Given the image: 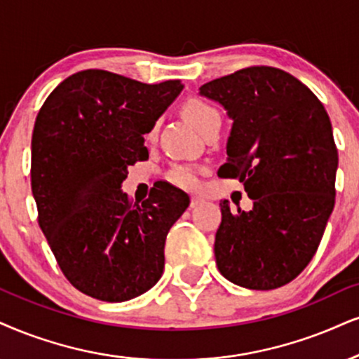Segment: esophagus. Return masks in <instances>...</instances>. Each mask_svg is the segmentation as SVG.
<instances>
[{"mask_svg": "<svg viewBox=\"0 0 359 359\" xmlns=\"http://www.w3.org/2000/svg\"><path fill=\"white\" fill-rule=\"evenodd\" d=\"M201 203H203V198H200V196H191V201H189V206L196 208V206H200Z\"/></svg>", "mask_w": 359, "mask_h": 359, "instance_id": "34e87169", "label": "esophagus"}]
</instances>
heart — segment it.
<instances>
[{
  "label": "heart",
  "mask_w": 359,
  "mask_h": 359,
  "mask_svg": "<svg viewBox=\"0 0 359 359\" xmlns=\"http://www.w3.org/2000/svg\"><path fill=\"white\" fill-rule=\"evenodd\" d=\"M183 114L191 125L196 128L201 135L210 130L211 126L216 123H221V114L213 104L206 103L205 100L200 98H191L183 104ZM154 133H156V125H154L148 133V138H154ZM168 180L172 184L180 188H194L198 184V175L196 170L193 166H175L171 168L168 172Z\"/></svg>",
  "instance_id": "1"
}]
</instances>
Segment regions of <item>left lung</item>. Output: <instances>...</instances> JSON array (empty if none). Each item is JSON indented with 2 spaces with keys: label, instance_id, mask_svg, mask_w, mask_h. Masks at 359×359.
I'll use <instances>...</instances> for the list:
<instances>
[{
  "label": "left lung",
  "instance_id": "left-lung-1",
  "mask_svg": "<svg viewBox=\"0 0 359 359\" xmlns=\"http://www.w3.org/2000/svg\"><path fill=\"white\" fill-rule=\"evenodd\" d=\"M233 118L219 178L240 180L253 210L219 203L215 238L219 273L250 290L293 281L320 246L334 208L338 170L325 106L293 74L250 66L200 88Z\"/></svg>",
  "mask_w": 359,
  "mask_h": 359
}]
</instances>
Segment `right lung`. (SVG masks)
I'll list each match as a JSON object with an SVG mask.
<instances>
[{
	"label": "right lung",
	"instance_id": "obj_1",
	"mask_svg": "<svg viewBox=\"0 0 359 359\" xmlns=\"http://www.w3.org/2000/svg\"><path fill=\"white\" fill-rule=\"evenodd\" d=\"M181 90L180 79L146 85L85 69L39 109L31 140L38 224L66 280L91 298L128 302L161 278L166 234L188 194L158 181L133 203L121 183L128 166L148 159L144 133Z\"/></svg>",
	"mask_w": 359,
	"mask_h": 359
}]
</instances>
